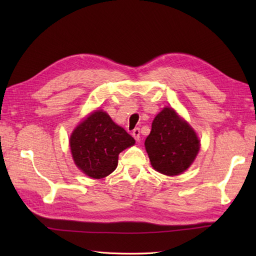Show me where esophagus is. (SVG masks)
I'll return each instance as SVG.
<instances>
[{"mask_svg":"<svg viewBox=\"0 0 256 256\" xmlns=\"http://www.w3.org/2000/svg\"><path fill=\"white\" fill-rule=\"evenodd\" d=\"M132 135H133V138L135 140H140V130L138 128H135L132 131Z\"/></svg>","mask_w":256,"mask_h":256,"instance_id":"esophagus-1","label":"esophagus"}]
</instances>
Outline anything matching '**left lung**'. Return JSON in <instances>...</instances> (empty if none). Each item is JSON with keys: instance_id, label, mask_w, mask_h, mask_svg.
Here are the masks:
<instances>
[{"instance_id": "1", "label": "left lung", "mask_w": 256, "mask_h": 256, "mask_svg": "<svg viewBox=\"0 0 256 256\" xmlns=\"http://www.w3.org/2000/svg\"><path fill=\"white\" fill-rule=\"evenodd\" d=\"M199 146L194 130L170 108L157 114L145 140L152 166L168 176L186 170L197 156Z\"/></svg>"}]
</instances>
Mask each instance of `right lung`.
<instances>
[{"instance_id":"add662e5","label":"right lung","mask_w":256,"mask_h":256,"mask_svg":"<svg viewBox=\"0 0 256 256\" xmlns=\"http://www.w3.org/2000/svg\"><path fill=\"white\" fill-rule=\"evenodd\" d=\"M135 143L124 128L103 111L91 113L70 138V150L76 165L86 176L100 179L118 166V154Z\"/></svg>"}]
</instances>
